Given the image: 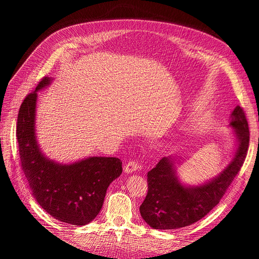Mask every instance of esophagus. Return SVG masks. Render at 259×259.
<instances>
[{"label": "esophagus", "mask_w": 259, "mask_h": 259, "mask_svg": "<svg viewBox=\"0 0 259 259\" xmlns=\"http://www.w3.org/2000/svg\"><path fill=\"white\" fill-rule=\"evenodd\" d=\"M138 164H137V162H135V161H130L128 163H126L124 165V171L126 174H131V173H133V171H135L136 169H138Z\"/></svg>", "instance_id": "obj_1"}]
</instances>
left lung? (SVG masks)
<instances>
[{"label": "left lung", "instance_id": "left-lung-1", "mask_svg": "<svg viewBox=\"0 0 259 259\" xmlns=\"http://www.w3.org/2000/svg\"><path fill=\"white\" fill-rule=\"evenodd\" d=\"M236 151L218 176L199 186H186L176 174L178 155L162 158L147 175L148 193L139 210L153 229H178L202 219L213 209L240 171L246 158L249 131L244 110L237 106L230 116ZM182 159V158H179Z\"/></svg>", "mask_w": 259, "mask_h": 259}]
</instances>
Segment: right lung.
<instances>
[{"label":"right lung","instance_id":"obj_1","mask_svg":"<svg viewBox=\"0 0 259 259\" xmlns=\"http://www.w3.org/2000/svg\"><path fill=\"white\" fill-rule=\"evenodd\" d=\"M52 81L43 77L20 106L16 136L21 167L31 193L45 211L62 223L84 226L99 214L109 185L122 174V161L90 156L60 164L46 158L35 136V111L37 92Z\"/></svg>","mask_w":259,"mask_h":259}]
</instances>
